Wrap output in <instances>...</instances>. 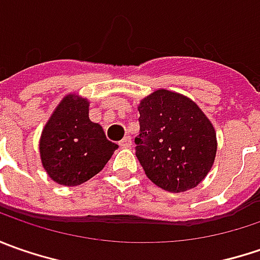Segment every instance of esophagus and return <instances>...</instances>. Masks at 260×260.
<instances>
[{
  "instance_id": "esophagus-1",
  "label": "esophagus",
  "mask_w": 260,
  "mask_h": 260,
  "mask_svg": "<svg viewBox=\"0 0 260 260\" xmlns=\"http://www.w3.org/2000/svg\"><path fill=\"white\" fill-rule=\"evenodd\" d=\"M132 143H133V142H132V137H130V136H125L124 139H123L118 145L121 146V147H124V149H128V147H132Z\"/></svg>"
}]
</instances>
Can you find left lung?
Wrapping results in <instances>:
<instances>
[{"label": "left lung", "mask_w": 260, "mask_h": 260, "mask_svg": "<svg viewBox=\"0 0 260 260\" xmlns=\"http://www.w3.org/2000/svg\"><path fill=\"white\" fill-rule=\"evenodd\" d=\"M136 156L146 176L169 192H184L214 164L215 132L200 107L184 95L159 89L139 105Z\"/></svg>", "instance_id": "obj_1"}]
</instances>
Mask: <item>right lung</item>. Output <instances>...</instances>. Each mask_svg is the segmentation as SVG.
<instances>
[{"instance_id": "obj_1", "label": "right lung", "mask_w": 260, "mask_h": 260, "mask_svg": "<svg viewBox=\"0 0 260 260\" xmlns=\"http://www.w3.org/2000/svg\"><path fill=\"white\" fill-rule=\"evenodd\" d=\"M88 101L68 95L43 128L40 157L49 176L60 185L75 186L101 172L118 147L103 127L88 117Z\"/></svg>"}]
</instances>
